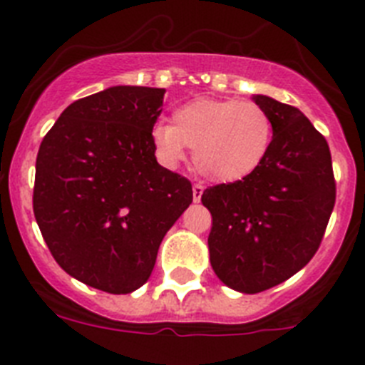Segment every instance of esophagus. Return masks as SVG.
<instances>
[{
    "instance_id": "obj_1",
    "label": "esophagus",
    "mask_w": 365,
    "mask_h": 365,
    "mask_svg": "<svg viewBox=\"0 0 365 365\" xmlns=\"http://www.w3.org/2000/svg\"><path fill=\"white\" fill-rule=\"evenodd\" d=\"M193 201L195 202H199L201 201V197H202V192H205V186L202 185H199V182H195V185H193Z\"/></svg>"
}]
</instances>
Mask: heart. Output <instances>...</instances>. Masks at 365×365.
<instances>
[{
  "instance_id": "b5f03b06",
  "label": "heart",
  "mask_w": 365,
  "mask_h": 365,
  "mask_svg": "<svg viewBox=\"0 0 365 365\" xmlns=\"http://www.w3.org/2000/svg\"><path fill=\"white\" fill-rule=\"evenodd\" d=\"M159 159L175 166L193 150V166L214 182H237L263 164L274 137L265 108L252 100L199 98L151 131Z\"/></svg>"
}]
</instances>
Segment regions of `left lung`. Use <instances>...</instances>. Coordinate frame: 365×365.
Here are the masks:
<instances>
[{
    "label": "left lung",
    "mask_w": 365,
    "mask_h": 365,
    "mask_svg": "<svg viewBox=\"0 0 365 365\" xmlns=\"http://www.w3.org/2000/svg\"><path fill=\"white\" fill-rule=\"evenodd\" d=\"M272 118L265 160L237 182L202 192L212 214L210 263L234 291L256 294L307 265L324 240L336 180L324 135L298 108L257 95Z\"/></svg>",
    "instance_id": "obj_1"
}]
</instances>
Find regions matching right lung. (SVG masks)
<instances>
[{
    "instance_id": "1",
    "label": "right lung",
    "mask_w": 365,
    "mask_h": 365,
    "mask_svg": "<svg viewBox=\"0 0 365 365\" xmlns=\"http://www.w3.org/2000/svg\"><path fill=\"white\" fill-rule=\"evenodd\" d=\"M164 93L117 86L76 100L38 150L32 208L41 235L58 265L98 291L143 287L193 199L192 182L155 159Z\"/></svg>"
}]
</instances>
